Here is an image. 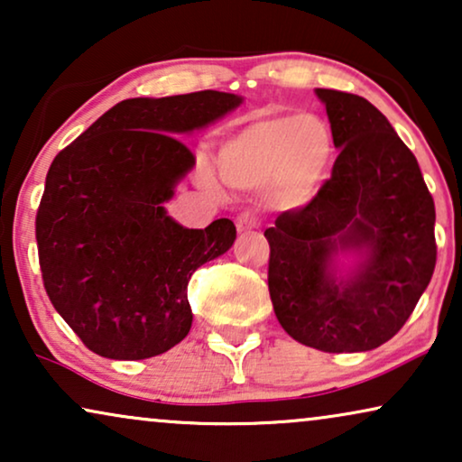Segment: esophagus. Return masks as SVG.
<instances>
[{"label": "esophagus", "instance_id": "obj_1", "mask_svg": "<svg viewBox=\"0 0 462 462\" xmlns=\"http://www.w3.org/2000/svg\"><path fill=\"white\" fill-rule=\"evenodd\" d=\"M236 225H237V231L244 233V231L256 229V226L261 225V220H258V214H256L254 210H244V212L237 217Z\"/></svg>", "mask_w": 462, "mask_h": 462}]
</instances>
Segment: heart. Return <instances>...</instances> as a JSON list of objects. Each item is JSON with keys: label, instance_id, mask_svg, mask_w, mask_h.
I'll use <instances>...</instances> for the list:
<instances>
[{"label": "heart", "instance_id": "heart-1", "mask_svg": "<svg viewBox=\"0 0 462 462\" xmlns=\"http://www.w3.org/2000/svg\"><path fill=\"white\" fill-rule=\"evenodd\" d=\"M332 160V134L311 113L269 116L245 124L218 147L217 166L226 185L267 189L275 206L294 210L319 191ZM201 180L214 187L212 174Z\"/></svg>", "mask_w": 462, "mask_h": 462}]
</instances>
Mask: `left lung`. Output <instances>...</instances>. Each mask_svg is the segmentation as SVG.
Segmentation results:
<instances>
[{"instance_id":"left-lung-1","label":"left lung","mask_w":462,"mask_h":462,"mask_svg":"<svg viewBox=\"0 0 462 462\" xmlns=\"http://www.w3.org/2000/svg\"><path fill=\"white\" fill-rule=\"evenodd\" d=\"M315 94L338 157L319 193L264 231L269 294L299 343L370 351L402 330L431 282L435 206L412 151L374 105L326 88Z\"/></svg>"}]
</instances>
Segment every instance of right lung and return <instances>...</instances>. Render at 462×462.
Returning <instances> with one entry per match:
<instances>
[{"label": "right lung", "mask_w": 462, "mask_h": 462, "mask_svg": "<svg viewBox=\"0 0 462 462\" xmlns=\"http://www.w3.org/2000/svg\"><path fill=\"white\" fill-rule=\"evenodd\" d=\"M242 103L217 90L122 100L54 157L35 220L42 277L90 351L147 359L191 330L189 280L231 248L236 225L187 229L163 204L195 166L179 136Z\"/></svg>", "instance_id": "right-lung-1"}]
</instances>
